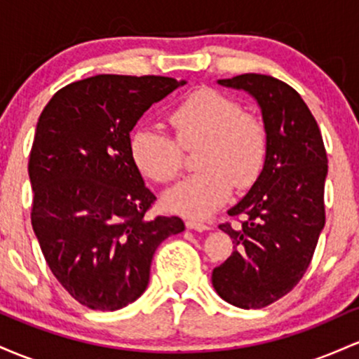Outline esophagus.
<instances>
[{
    "instance_id": "obj_1",
    "label": "esophagus",
    "mask_w": 359,
    "mask_h": 359,
    "mask_svg": "<svg viewBox=\"0 0 359 359\" xmlns=\"http://www.w3.org/2000/svg\"><path fill=\"white\" fill-rule=\"evenodd\" d=\"M187 229H191V231H198V232H203V231H210V225L208 224H201V222H196V220H187Z\"/></svg>"
}]
</instances>
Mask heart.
I'll use <instances>...</instances> for the list:
<instances>
[{
  "label": "heart",
  "instance_id": "b5f03b06",
  "mask_svg": "<svg viewBox=\"0 0 359 359\" xmlns=\"http://www.w3.org/2000/svg\"><path fill=\"white\" fill-rule=\"evenodd\" d=\"M175 137L140 128L130 142L135 166L147 178L169 183L183 166V149L201 146L196 172L168 193L171 210L205 219L229 200L232 184L251 187L261 175L268 152V132L255 115L224 93L201 88L176 104L168 115Z\"/></svg>",
  "mask_w": 359,
  "mask_h": 359
}]
</instances>
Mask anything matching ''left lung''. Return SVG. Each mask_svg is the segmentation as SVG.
<instances>
[{"label": "left lung", "instance_id": "1", "mask_svg": "<svg viewBox=\"0 0 359 359\" xmlns=\"http://www.w3.org/2000/svg\"><path fill=\"white\" fill-rule=\"evenodd\" d=\"M219 84L257 100L268 132L263 171L219 227L231 236L232 255L212 273L213 288L241 309H263L295 288L307 271L325 224L327 154L302 96L266 74H241Z\"/></svg>", "mask_w": 359, "mask_h": 359}]
</instances>
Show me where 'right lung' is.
I'll list each match as a JSON object with an SVG mask.
<instances>
[{"mask_svg":"<svg viewBox=\"0 0 359 359\" xmlns=\"http://www.w3.org/2000/svg\"><path fill=\"white\" fill-rule=\"evenodd\" d=\"M181 84L98 74L64 86L40 114L28 159L32 227L50 271L84 307L139 299L158 245L184 231L178 217L147 215L156 196L130 151L137 120Z\"/></svg>","mask_w":359,"mask_h":359,"instance_id":"1","label":"right lung"}]
</instances>
